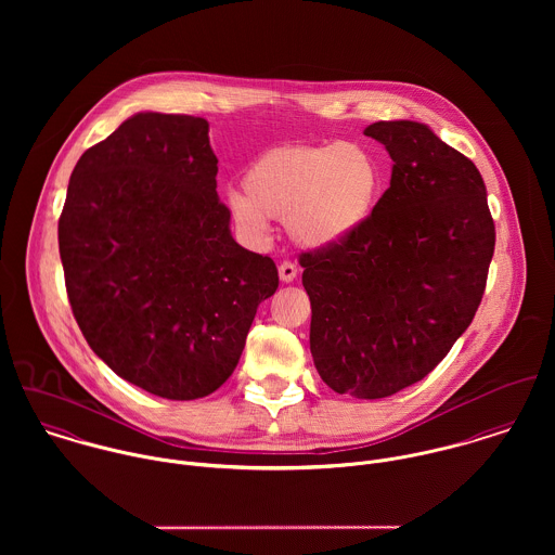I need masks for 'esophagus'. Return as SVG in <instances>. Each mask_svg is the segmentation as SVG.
<instances>
[{
	"label": "esophagus",
	"mask_w": 555,
	"mask_h": 555,
	"mask_svg": "<svg viewBox=\"0 0 555 555\" xmlns=\"http://www.w3.org/2000/svg\"><path fill=\"white\" fill-rule=\"evenodd\" d=\"M297 273H299V269H297V264H295V262L284 260V262L280 264V280H282V282L291 284V282L297 278Z\"/></svg>",
	"instance_id": "34e87169"
}]
</instances>
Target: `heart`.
<instances>
[{"mask_svg": "<svg viewBox=\"0 0 555 555\" xmlns=\"http://www.w3.org/2000/svg\"><path fill=\"white\" fill-rule=\"evenodd\" d=\"M380 188L378 162L359 145H284L247 166L245 192L229 190L227 209L245 237H264L273 218L295 243L324 249L361 231Z\"/></svg>", "mask_w": 555, "mask_h": 555, "instance_id": "heart-1", "label": "heart"}]
</instances>
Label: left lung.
Instances as JSON below:
<instances>
[{"label": "left lung", "mask_w": 555, "mask_h": 555, "mask_svg": "<svg viewBox=\"0 0 555 555\" xmlns=\"http://www.w3.org/2000/svg\"><path fill=\"white\" fill-rule=\"evenodd\" d=\"M363 134L393 159L391 185L361 231L301 267L320 378L380 399L423 380L470 326L495 227L473 159L429 126L376 121Z\"/></svg>", "instance_id": "8db88e82"}]
</instances>
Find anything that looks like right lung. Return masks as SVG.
<instances>
[{
    "mask_svg": "<svg viewBox=\"0 0 555 555\" xmlns=\"http://www.w3.org/2000/svg\"><path fill=\"white\" fill-rule=\"evenodd\" d=\"M209 124L137 113L80 156L60 218L66 291L91 350L152 396L188 401L237 367L269 256L241 247L218 198Z\"/></svg>",
    "mask_w": 555,
    "mask_h": 555,
    "instance_id": "right-lung-1",
    "label": "right lung"
}]
</instances>
